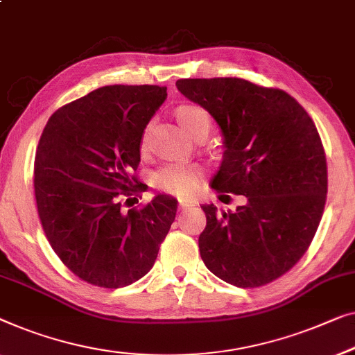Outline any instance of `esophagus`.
<instances>
[{"mask_svg": "<svg viewBox=\"0 0 355 355\" xmlns=\"http://www.w3.org/2000/svg\"><path fill=\"white\" fill-rule=\"evenodd\" d=\"M190 207H192V205H190V203H184V202H181V203H179L178 209H179V211H181V213H184V211H187V209H189Z\"/></svg>", "mask_w": 355, "mask_h": 355, "instance_id": "esophagus-1", "label": "esophagus"}]
</instances>
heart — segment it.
<instances>
[{"label": "heart", "mask_w": 355, "mask_h": 355, "mask_svg": "<svg viewBox=\"0 0 355 355\" xmlns=\"http://www.w3.org/2000/svg\"><path fill=\"white\" fill-rule=\"evenodd\" d=\"M179 125L189 136L207 137L211 130V116L203 107L195 104H182L176 109ZM200 171L195 165H165L157 169L152 176V186L162 192L174 195V197H190L198 187Z\"/></svg>", "instance_id": "obj_1"}]
</instances>
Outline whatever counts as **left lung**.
Here are the masks:
<instances>
[{
  "label": "left lung",
  "mask_w": 355,
  "mask_h": 355,
  "mask_svg": "<svg viewBox=\"0 0 355 355\" xmlns=\"http://www.w3.org/2000/svg\"><path fill=\"white\" fill-rule=\"evenodd\" d=\"M176 86L223 135L211 189L246 198L235 211L202 205L203 263L240 288L270 284L302 258L325 208L327 158L314 121L285 91L241 78H189Z\"/></svg>",
  "instance_id": "left-lung-1"
}]
</instances>
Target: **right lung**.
I'll use <instances>...</instances> for the list:
<instances>
[{
  "label": "right lung",
  "mask_w": 355,
  "mask_h": 355,
  "mask_svg": "<svg viewBox=\"0 0 355 355\" xmlns=\"http://www.w3.org/2000/svg\"><path fill=\"white\" fill-rule=\"evenodd\" d=\"M166 96L165 86H102L54 112L40 137L41 225L60 261L91 285L121 288L142 279L176 218V198L165 193L121 211L123 198L147 190L131 173Z\"/></svg>",
  "instance_id": "obj_1"
}]
</instances>
